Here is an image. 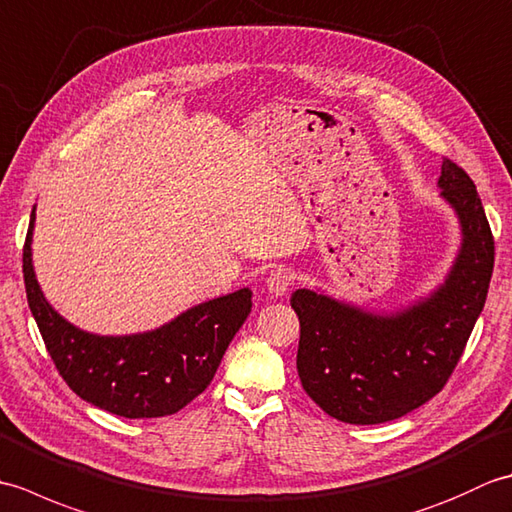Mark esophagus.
Listing matches in <instances>:
<instances>
[{"label": "esophagus", "instance_id": "1", "mask_svg": "<svg viewBox=\"0 0 512 512\" xmlns=\"http://www.w3.org/2000/svg\"><path fill=\"white\" fill-rule=\"evenodd\" d=\"M292 281H295V275H292L290 270H286V268H279V270H273V273L268 275L266 288L273 297H284L286 292L290 290Z\"/></svg>", "mask_w": 512, "mask_h": 512}]
</instances>
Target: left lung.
Returning a JSON list of instances; mask_svg holds the SVG:
<instances>
[{"mask_svg":"<svg viewBox=\"0 0 512 512\" xmlns=\"http://www.w3.org/2000/svg\"><path fill=\"white\" fill-rule=\"evenodd\" d=\"M438 189L462 239L449 273L427 295L396 310H369L321 288L292 292L301 385L336 420L380 424L429 402L480 319L495 262L491 226L473 180L447 158Z\"/></svg>","mask_w":512,"mask_h":512,"instance_id":"left-lung-1","label":"left lung"}]
</instances>
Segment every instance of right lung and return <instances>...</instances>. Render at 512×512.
I'll return each mask as SVG.
<instances>
[{
  "instance_id": "obj_1",
  "label": "right lung",
  "mask_w": 512,
  "mask_h": 512,
  "mask_svg": "<svg viewBox=\"0 0 512 512\" xmlns=\"http://www.w3.org/2000/svg\"><path fill=\"white\" fill-rule=\"evenodd\" d=\"M35 209L37 204L24 246L28 306L48 354L74 394L123 418L169 416L200 396L253 308L250 288L202 301L147 332L81 330L50 306L37 281L32 266Z\"/></svg>"
}]
</instances>
